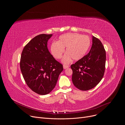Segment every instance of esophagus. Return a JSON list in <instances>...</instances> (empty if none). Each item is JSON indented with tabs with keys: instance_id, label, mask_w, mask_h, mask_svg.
<instances>
[{
	"instance_id": "34e87169",
	"label": "esophagus",
	"mask_w": 125,
	"mask_h": 125,
	"mask_svg": "<svg viewBox=\"0 0 125 125\" xmlns=\"http://www.w3.org/2000/svg\"><path fill=\"white\" fill-rule=\"evenodd\" d=\"M69 67V66H68V65H63V68L64 69H67V68H68Z\"/></svg>"
}]
</instances>
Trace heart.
<instances>
[{"mask_svg": "<svg viewBox=\"0 0 125 125\" xmlns=\"http://www.w3.org/2000/svg\"><path fill=\"white\" fill-rule=\"evenodd\" d=\"M91 43L90 38L86 35L67 33L60 35L57 42L52 43L50 51L53 56L59 59L66 48V53L63 57L62 62L64 64H68L72 59L75 61L82 59L86 54Z\"/></svg>", "mask_w": 125, "mask_h": 125, "instance_id": "obj_1", "label": "heart"}]
</instances>
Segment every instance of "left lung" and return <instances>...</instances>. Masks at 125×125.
Wrapping results in <instances>:
<instances>
[{"label":"left lung","mask_w":125,"mask_h":125,"mask_svg":"<svg viewBox=\"0 0 125 125\" xmlns=\"http://www.w3.org/2000/svg\"><path fill=\"white\" fill-rule=\"evenodd\" d=\"M93 44L88 54L71 65L74 85L81 91L95 87L102 80L105 71L106 52L97 38L93 36Z\"/></svg>","instance_id":"8db88e82"}]
</instances>
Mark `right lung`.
Returning <instances> with one entry per match:
<instances>
[{
	"label": "right lung",
	"mask_w": 125,
	"mask_h": 125,
	"mask_svg": "<svg viewBox=\"0 0 125 125\" xmlns=\"http://www.w3.org/2000/svg\"><path fill=\"white\" fill-rule=\"evenodd\" d=\"M52 34H41L24 47L20 60V69L28 86L34 93L45 95L56 84L63 65L56 61L47 48Z\"/></svg>",
	"instance_id": "add662e5"
}]
</instances>
